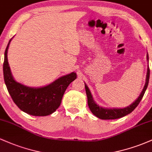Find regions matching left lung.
Returning <instances> with one entry per match:
<instances>
[{
    "mask_svg": "<svg viewBox=\"0 0 152 152\" xmlns=\"http://www.w3.org/2000/svg\"><path fill=\"white\" fill-rule=\"evenodd\" d=\"M146 59L149 61V56L146 55ZM149 75H150V70L149 68L148 67L147 73H146V83L144 85V88H143L142 93H141L138 99L134 103H132L130 106H127V107L123 108V109H107V108H103L102 106L97 105L95 102L94 101L93 97H92L91 94L89 89H88V86L85 84V89H86L87 99H88V107L91 110L94 115H95L96 117H98L101 119H116V118H119L123 117V116H126V115L130 114L136 107L139 105L142 100L144 94L145 93L146 88H147L148 84H149Z\"/></svg>",
    "mask_w": 152,
    "mask_h": 152,
    "instance_id": "left-lung-1",
    "label": "left lung"
}]
</instances>
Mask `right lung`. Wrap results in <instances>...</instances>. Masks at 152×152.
I'll use <instances>...</instances> for the list:
<instances>
[{
  "label": "right lung",
  "instance_id": "right-lung-1",
  "mask_svg": "<svg viewBox=\"0 0 152 152\" xmlns=\"http://www.w3.org/2000/svg\"><path fill=\"white\" fill-rule=\"evenodd\" d=\"M12 38L8 42L4 54L3 76L7 89L13 102L21 111L37 116L51 114L61 105L64 92L69 85L76 78L74 72L58 78L53 83L40 88L24 86L14 80L8 62V49Z\"/></svg>",
  "mask_w": 152,
  "mask_h": 152
}]
</instances>
